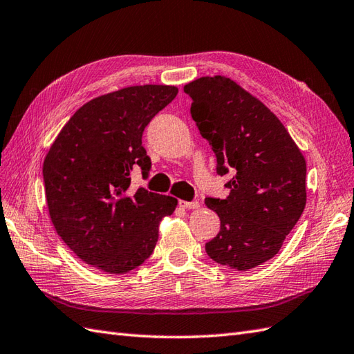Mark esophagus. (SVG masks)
Listing matches in <instances>:
<instances>
[{"label":"esophagus","mask_w":354,"mask_h":354,"mask_svg":"<svg viewBox=\"0 0 354 354\" xmlns=\"http://www.w3.org/2000/svg\"><path fill=\"white\" fill-rule=\"evenodd\" d=\"M178 206L182 209H197L200 206L198 201H185V200H180L178 201Z\"/></svg>","instance_id":"obj_1"}]
</instances>
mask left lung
Instances as JSON below:
<instances>
[{"instance_id": "8db88e82", "label": "left lung", "mask_w": 354, "mask_h": 354, "mask_svg": "<svg viewBox=\"0 0 354 354\" xmlns=\"http://www.w3.org/2000/svg\"><path fill=\"white\" fill-rule=\"evenodd\" d=\"M192 120L230 180L225 200L204 203L221 219L206 243L219 265L245 271L270 261L306 206V160L285 125L262 101L223 75L187 83Z\"/></svg>"}]
</instances>
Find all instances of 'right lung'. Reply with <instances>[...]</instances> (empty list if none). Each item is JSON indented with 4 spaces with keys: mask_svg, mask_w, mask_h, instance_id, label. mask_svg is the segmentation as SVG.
<instances>
[{
    "mask_svg": "<svg viewBox=\"0 0 354 354\" xmlns=\"http://www.w3.org/2000/svg\"><path fill=\"white\" fill-rule=\"evenodd\" d=\"M177 92L176 86L144 84L93 98L71 116L45 157L51 223L93 268H138L153 253L162 218L176 210L174 197L130 189V174L136 167L145 176L150 171L142 133Z\"/></svg>",
    "mask_w": 354,
    "mask_h": 354,
    "instance_id": "1",
    "label": "right lung"
}]
</instances>
